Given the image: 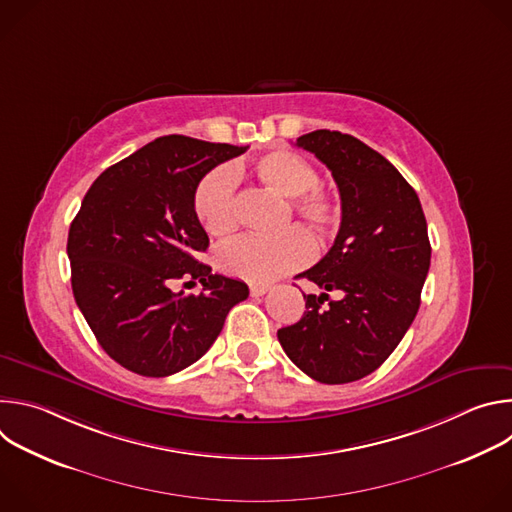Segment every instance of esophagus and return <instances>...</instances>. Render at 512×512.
<instances>
[{"label": "esophagus", "instance_id": "obj_1", "mask_svg": "<svg viewBox=\"0 0 512 512\" xmlns=\"http://www.w3.org/2000/svg\"><path fill=\"white\" fill-rule=\"evenodd\" d=\"M249 291H251V296L253 298H259V296H265L267 291H269V285H251L249 287Z\"/></svg>", "mask_w": 512, "mask_h": 512}]
</instances>
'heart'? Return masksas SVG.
<instances>
[{"mask_svg":"<svg viewBox=\"0 0 512 512\" xmlns=\"http://www.w3.org/2000/svg\"><path fill=\"white\" fill-rule=\"evenodd\" d=\"M257 182L287 198L283 225L291 214L302 218L316 233L326 235L340 223V200L318 184L316 168L291 150H273L253 162ZM194 214L202 229L216 237L227 239L239 227V210L235 194V178L229 168L208 172L194 190ZM312 257V241L300 227H289L273 239L243 237L223 245L216 251V267L227 275L267 283L279 275L294 271Z\"/></svg>","mask_w":512,"mask_h":512,"instance_id":"1","label":"heart"}]
</instances>
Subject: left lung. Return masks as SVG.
I'll return each mask as SVG.
<instances>
[{
	"label": "left lung",
	"instance_id": "1",
	"mask_svg": "<svg viewBox=\"0 0 512 512\" xmlns=\"http://www.w3.org/2000/svg\"><path fill=\"white\" fill-rule=\"evenodd\" d=\"M296 145L332 172L342 221L332 249L296 275L322 294H304L302 320L277 338L314 381L352 383L381 367L419 310L431 259L425 214L399 170L360 139L318 129Z\"/></svg>",
	"mask_w": 512,
	"mask_h": 512
}]
</instances>
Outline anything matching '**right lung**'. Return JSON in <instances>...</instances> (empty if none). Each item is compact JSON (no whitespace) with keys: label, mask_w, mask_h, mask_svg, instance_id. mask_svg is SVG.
<instances>
[{"label":"right lung","mask_w":512,"mask_h":512,"mask_svg":"<svg viewBox=\"0 0 512 512\" xmlns=\"http://www.w3.org/2000/svg\"><path fill=\"white\" fill-rule=\"evenodd\" d=\"M243 152L247 145L164 135L107 168L85 194L66 243L72 294L127 371L168 377L190 367L247 300L243 281L200 261L208 235L192 204L198 182ZM178 278L200 280L203 291L174 292Z\"/></svg>","instance_id":"right-lung-1"}]
</instances>
